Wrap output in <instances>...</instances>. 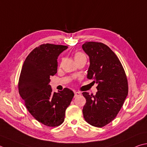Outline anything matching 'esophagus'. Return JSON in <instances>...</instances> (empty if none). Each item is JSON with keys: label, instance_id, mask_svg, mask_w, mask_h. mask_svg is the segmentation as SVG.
Returning a JSON list of instances; mask_svg holds the SVG:
<instances>
[{"label": "esophagus", "instance_id": "1", "mask_svg": "<svg viewBox=\"0 0 147 147\" xmlns=\"http://www.w3.org/2000/svg\"><path fill=\"white\" fill-rule=\"evenodd\" d=\"M80 95V92H74V97H76Z\"/></svg>", "mask_w": 147, "mask_h": 147}]
</instances>
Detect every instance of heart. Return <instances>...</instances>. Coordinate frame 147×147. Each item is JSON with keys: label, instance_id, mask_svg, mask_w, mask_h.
Returning <instances> with one entry per match:
<instances>
[{"label": "heart", "instance_id": "b5f03b06", "mask_svg": "<svg viewBox=\"0 0 147 147\" xmlns=\"http://www.w3.org/2000/svg\"><path fill=\"white\" fill-rule=\"evenodd\" d=\"M74 60H75L76 62L77 63L78 62H80L82 60H86V56H85L84 53H83L82 52L76 51L74 53Z\"/></svg>", "mask_w": 147, "mask_h": 147}]
</instances>
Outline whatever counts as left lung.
I'll return each instance as SVG.
<instances>
[{
    "mask_svg": "<svg viewBox=\"0 0 147 147\" xmlns=\"http://www.w3.org/2000/svg\"><path fill=\"white\" fill-rule=\"evenodd\" d=\"M89 57L87 78L98 84V92L82 94L86 99L83 114L88 123L103 127L116 118L129 91L127 78L121 63L113 51L101 42H87L82 45Z\"/></svg>",
    "mask_w": 147,
    "mask_h": 147,
    "instance_id": "8db88e82",
    "label": "left lung"
}]
</instances>
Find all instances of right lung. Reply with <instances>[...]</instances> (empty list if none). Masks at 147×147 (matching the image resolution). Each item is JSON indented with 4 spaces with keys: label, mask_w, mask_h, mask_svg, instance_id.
Segmentation results:
<instances>
[{
    "label": "right lung",
    "mask_w": 147,
    "mask_h": 147,
    "mask_svg": "<svg viewBox=\"0 0 147 147\" xmlns=\"http://www.w3.org/2000/svg\"><path fill=\"white\" fill-rule=\"evenodd\" d=\"M62 45L44 44L29 53L21 69L18 88L26 109L38 122L55 127L62 123L74 93L68 88L52 92L50 76L57 73V58L67 49Z\"/></svg>",
    "instance_id": "add662e5"
}]
</instances>
